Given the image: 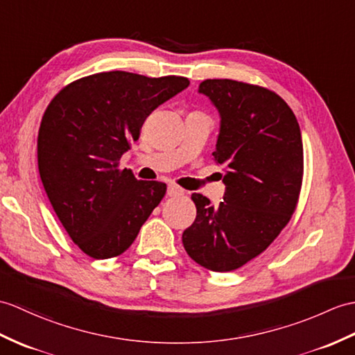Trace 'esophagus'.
I'll return each instance as SVG.
<instances>
[{
  "label": "esophagus",
  "mask_w": 355,
  "mask_h": 355,
  "mask_svg": "<svg viewBox=\"0 0 355 355\" xmlns=\"http://www.w3.org/2000/svg\"><path fill=\"white\" fill-rule=\"evenodd\" d=\"M183 193H184V191L181 187H178L175 184H169L168 186V195L169 196H180V195H183Z\"/></svg>",
  "instance_id": "esophagus-1"
}]
</instances>
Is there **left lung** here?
Here are the masks:
<instances>
[{
	"instance_id": "1",
	"label": "left lung",
	"mask_w": 355,
	"mask_h": 355,
	"mask_svg": "<svg viewBox=\"0 0 355 355\" xmlns=\"http://www.w3.org/2000/svg\"><path fill=\"white\" fill-rule=\"evenodd\" d=\"M220 114L213 153L224 166L219 205L193 193V224L184 230L189 257L215 272L243 266L265 251L291 220L300 200L304 150L300 123L282 96L243 81L204 80Z\"/></svg>"
}]
</instances>
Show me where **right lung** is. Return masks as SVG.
I'll use <instances>...</instances> for the list:
<instances>
[{"instance_id":"obj_1","label":"right lung","mask_w":355,"mask_h":355,"mask_svg":"<svg viewBox=\"0 0 355 355\" xmlns=\"http://www.w3.org/2000/svg\"><path fill=\"white\" fill-rule=\"evenodd\" d=\"M189 86L186 77L151 78L125 71L72 81L40 122L37 164L45 192L72 242L92 259L128 250L166 193L162 181L119 169L145 119Z\"/></svg>"}]
</instances>
